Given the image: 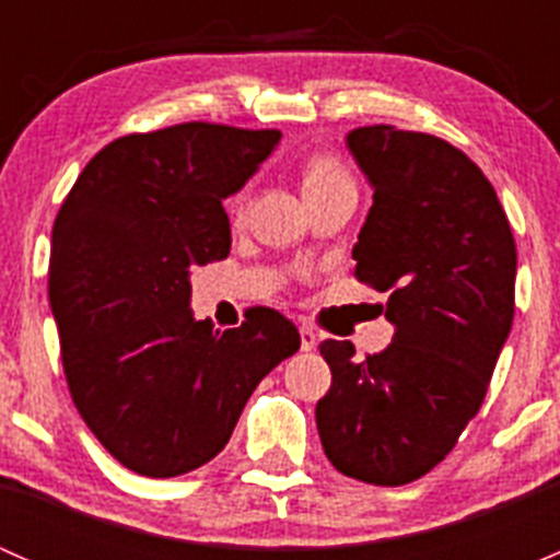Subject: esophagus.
Returning <instances> with one entry per match:
<instances>
[{
	"label": "esophagus",
	"mask_w": 560,
	"mask_h": 560,
	"mask_svg": "<svg viewBox=\"0 0 560 560\" xmlns=\"http://www.w3.org/2000/svg\"><path fill=\"white\" fill-rule=\"evenodd\" d=\"M314 347H316V332H314V327L301 325V349H303V352H312Z\"/></svg>",
	"instance_id": "obj_1"
}]
</instances>
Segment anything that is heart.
<instances>
[{
	"label": "heart",
	"instance_id": "b5f03b06",
	"mask_svg": "<svg viewBox=\"0 0 560 560\" xmlns=\"http://www.w3.org/2000/svg\"><path fill=\"white\" fill-rule=\"evenodd\" d=\"M336 189H354L352 171H349L347 162L338 154H332V151H316V154L308 156L306 165H303V191H306V197H314ZM244 211L246 191H238V195L230 200V213H233V217H244Z\"/></svg>",
	"mask_w": 560,
	"mask_h": 560
}]
</instances>
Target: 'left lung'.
I'll list each match as a JSON object with an SVG mask.
<instances>
[{"label": "left lung", "instance_id": "left-lung-1", "mask_svg": "<svg viewBox=\"0 0 560 560\" xmlns=\"http://www.w3.org/2000/svg\"><path fill=\"white\" fill-rule=\"evenodd\" d=\"M347 143L374 186L354 276L387 292L395 332L365 360L319 343L332 382L316 428L338 471L398 488L442 463L482 406L515 316L517 252L495 189L453 143L389 124Z\"/></svg>", "mask_w": 560, "mask_h": 560}]
</instances>
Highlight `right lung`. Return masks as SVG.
Masks as SVG:
<instances>
[{
	"label": "right lung",
	"instance_id": "1",
	"mask_svg": "<svg viewBox=\"0 0 560 560\" xmlns=\"http://www.w3.org/2000/svg\"><path fill=\"white\" fill-rule=\"evenodd\" d=\"M279 138L211 121L124 135L56 213L48 301L67 387L129 471L165 479L217 457L254 387L301 349L276 308H246L224 332L189 312L191 265L230 254L222 200Z\"/></svg>",
	"mask_w": 560,
	"mask_h": 560
}]
</instances>
